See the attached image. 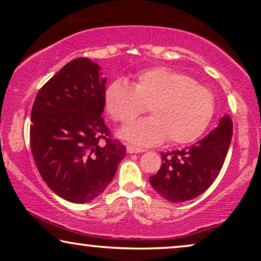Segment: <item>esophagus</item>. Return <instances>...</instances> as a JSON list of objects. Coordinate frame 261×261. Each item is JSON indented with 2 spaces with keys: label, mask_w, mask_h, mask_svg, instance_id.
Masks as SVG:
<instances>
[{
  "label": "esophagus",
  "mask_w": 261,
  "mask_h": 261,
  "mask_svg": "<svg viewBox=\"0 0 261 261\" xmlns=\"http://www.w3.org/2000/svg\"><path fill=\"white\" fill-rule=\"evenodd\" d=\"M142 152H144V149L137 148L134 147V146H127V153H129V154H134V153H142Z\"/></svg>",
  "instance_id": "1"
}]
</instances>
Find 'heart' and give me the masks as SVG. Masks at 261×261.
<instances>
[{"instance_id": "heart-1", "label": "heart", "mask_w": 261, "mask_h": 261, "mask_svg": "<svg viewBox=\"0 0 261 261\" xmlns=\"http://www.w3.org/2000/svg\"><path fill=\"white\" fill-rule=\"evenodd\" d=\"M107 113L117 122L128 123L148 110L152 116L124 127L120 135L139 146L189 144L203 134L215 110L208 89L187 74L169 67H153L135 76L132 85L123 80L110 83L105 92Z\"/></svg>"}]
</instances>
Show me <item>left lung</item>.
I'll return each instance as SVG.
<instances>
[{
  "mask_svg": "<svg viewBox=\"0 0 261 261\" xmlns=\"http://www.w3.org/2000/svg\"><path fill=\"white\" fill-rule=\"evenodd\" d=\"M233 122L224 114L215 129L184 149L162 153V166L149 177L153 189L169 202L180 203L203 194L220 173L229 149Z\"/></svg>",
  "mask_w": 261,
  "mask_h": 261,
  "instance_id": "left-lung-1",
  "label": "left lung"
}]
</instances>
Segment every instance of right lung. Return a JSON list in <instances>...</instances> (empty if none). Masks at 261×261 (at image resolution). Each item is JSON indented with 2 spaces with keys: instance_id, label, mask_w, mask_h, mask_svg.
<instances>
[{
  "instance_id": "1",
  "label": "right lung",
  "mask_w": 261,
  "mask_h": 261,
  "mask_svg": "<svg viewBox=\"0 0 261 261\" xmlns=\"http://www.w3.org/2000/svg\"><path fill=\"white\" fill-rule=\"evenodd\" d=\"M106 83L98 64L73 59L39 90L32 108L34 162L47 187L69 202L101 195L126 155L102 117Z\"/></svg>"
}]
</instances>
